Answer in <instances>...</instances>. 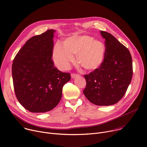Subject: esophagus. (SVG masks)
<instances>
[{"instance_id": "esophagus-1", "label": "esophagus", "mask_w": 147, "mask_h": 147, "mask_svg": "<svg viewBox=\"0 0 147 147\" xmlns=\"http://www.w3.org/2000/svg\"><path fill=\"white\" fill-rule=\"evenodd\" d=\"M71 75V78H75L78 75L75 74H72Z\"/></svg>"}]
</instances>
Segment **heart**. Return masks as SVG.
<instances>
[{
	"mask_svg": "<svg viewBox=\"0 0 147 147\" xmlns=\"http://www.w3.org/2000/svg\"><path fill=\"white\" fill-rule=\"evenodd\" d=\"M106 48L101 40H94L87 35L70 37L63 42V46L56 44L53 49V59L60 69L67 68L74 61L73 55L80 65L87 71H94L102 64Z\"/></svg>",
	"mask_w": 147,
	"mask_h": 147,
	"instance_id": "1",
	"label": "heart"
}]
</instances>
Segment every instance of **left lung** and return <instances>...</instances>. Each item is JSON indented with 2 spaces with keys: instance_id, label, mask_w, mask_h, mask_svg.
Wrapping results in <instances>:
<instances>
[{
  "instance_id": "1",
  "label": "left lung",
  "mask_w": 147,
  "mask_h": 147,
  "mask_svg": "<svg viewBox=\"0 0 147 147\" xmlns=\"http://www.w3.org/2000/svg\"><path fill=\"white\" fill-rule=\"evenodd\" d=\"M106 51L101 65L84 75L86 86L83 94L92 103L108 106L118 102L126 93L133 76L129 50L111 34L100 31Z\"/></svg>"
}]
</instances>
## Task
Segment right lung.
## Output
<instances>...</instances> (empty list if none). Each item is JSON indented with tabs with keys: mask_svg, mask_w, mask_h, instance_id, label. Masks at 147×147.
I'll use <instances>...</instances> for the list:
<instances>
[{
	"mask_svg": "<svg viewBox=\"0 0 147 147\" xmlns=\"http://www.w3.org/2000/svg\"><path fill=\"white\" fill-rule=\"evenodd\" d=\"M55 30L29 39L16 55L12 77L16 97L26 109L43 113L55 108L62 97L69 73L62 72L51 59Z\"/></svg>",
	"mask_w": 147,
	"mask_h": 147,
	"instance_id": "add662e5",
	"label": "right lung"
}]
</instances>
